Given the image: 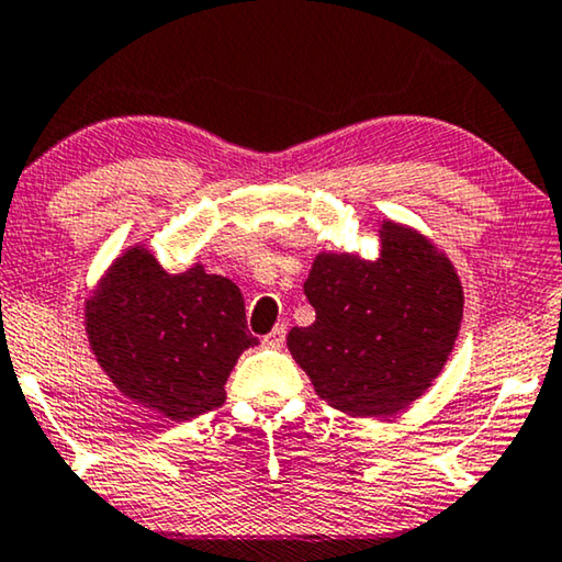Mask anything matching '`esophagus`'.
Wrapping results in <instances>:
<instances>
[{"label": "esophagus", "mask_w": 562, "mask_h": 562, "mask_svg": "<svg viewBox=\"0 0 562 562\" xmlns=\"http://www.w3.org/2000/svg\"><path fill=\"white\" fill-rule=\"evenodd\" d=\"M284 336H288V328H284L282 323H280V326H274V328L270 330V334H267V336L262 338V344L267 346V349H282V346H284Z\"/></svg>", "instance_id": "obj_1"}]
</instances>
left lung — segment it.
<instances>
[{
	"mask_svg": "<svg viewBox=\"0 0 562 562\" xmlns=\"http://www.w3.org/2000/svg\"><path fill=\"white\" fill-rule=\"evenodd\" d=\"M379 241L374 262L346 251L315 257L303 288L315 321L288 334L318 397L353 417L397 415L420 397L463 318L461 280L436 244L394 221H382Z\"/></svg>",
	"mask_w": 562,
	"mask_h": 562,
	"instance_id": "8db88e82",
	"label": "left lung"
}]
</instances>
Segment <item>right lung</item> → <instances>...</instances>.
<instances>
[{"mask_svg":"<svg viewBox=\"0 0 562 562\" xmlns=\"http://www.w3.org/2000/svg\"><path fill=\"white\" fill-rule=\"evenodd\" d=\"M86 334L124 397L176 423L224 405L247 330L241 290L201 265L170 274L145 247L126 249L86 300Z\"/></svg>","mask_w":562,"mask_h":562,"instance_id":"1","label":"right lung"}]
</instances>
